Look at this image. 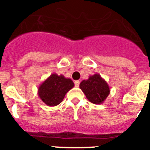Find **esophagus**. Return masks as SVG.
<instances>
[{
	"instance_id": "esophagus-1",
	"label": "esophagus",
	"mask_w": 150,
	"mask_h": 150,
	"mask_svg": "<svg viewBox=\"0 0 150 150\" xmlns=\"http://www.w3.org/2000/svg\"><path fill=\"white\" fill-rule=\"evenodd\" d=\"M79 83L80 82L79 81V80H76V81H75V87H79Z\"/></svg>"
}]
</instances>
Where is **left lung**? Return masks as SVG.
Returning <instances> with one entry per match:
<instances>
[{
  "mask_svg": "<svg viewBox=\"0 0 150 150\" xmlns=\"http://www.w3.org/2000/svg\"><path fill=\"white\" fill-rule=\"evenodd\" d=\"M79 87L88 100L94 104L103 103L110 93L107 82L97 73L82 81Z\"/></svg>",
  "mask_w": 150,
  "mask_h": 150,
  "instance_id": "left-lung-1",
  "label": "left lung"
}]
</instances>
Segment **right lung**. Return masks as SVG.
Returning <instances> with one entry per match:
<instances>
[{
	"instance_id": "obj_1",
	"label": "right lung",
	"mask_w": 150,
	"mask_h": 150,
	"mask_svg": "<svg viewBox=\"0 0 150 150\" xmlns=\"http://www.w3.org/2000/svg\"><path fill=\"white\" fill-rule=\"evenodd\" d=\"M71 79L64 75L51 74L38 88V96L45 104L54 107L62 102L65 94L74 87Z\"/></svg>"
}]
</instances>
